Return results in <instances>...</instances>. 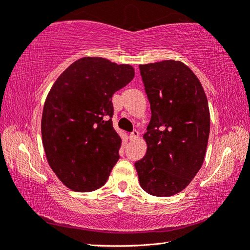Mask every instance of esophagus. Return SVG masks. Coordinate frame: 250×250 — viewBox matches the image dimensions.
Masks as SVG:
<instances>
[{
  "mask_svg": "<svg viewBox=\"0 0 250 250\" xmlns=\"http://www.w3.org/2000/svg\"><path fill=\"white\" fill-rule=\"evenodd\" d=\"M139 137V132L137 130H134V131H132V132L130 133V135H129V139L131 141H133V140H135V139H137Z\"/></svg>",
  "mask_w": 250,
  "mask_h": 250,
  "instance_id": "esophagus-1",
  "label": "esophagus"
}]
</instances>
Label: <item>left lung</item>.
<instances>
[{"label":"left lung","mask_w":250,"mask_h":250,"mask_svg":"<svg viewBox=\"0 0 250 250\" xmlns=\"http://www.w3.org/2000/svg\"><path fill=\"white\" fill-rule=\"evenodd\" d=\"M151 120L147 149L134 163L141 188L154 196L180 193L200 171L209 135V109L202 83L182 62L140 65Z\"/></svg>","instance_id":"left-lung-1"}]
</instances>
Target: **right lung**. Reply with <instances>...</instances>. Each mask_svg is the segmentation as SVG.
<instances>
[{"label": "right lung", "instance_id": "1", "mask_svg": "<svg viewBox=\"0 0 250 250\" xmlns=\"http://www.w3.org/2000/svg\"><path fill=\"white\" fill-rule=\"evenodd\" d=\"M133 77L130 65L83 57L50 88L42 138L49 167L68 188L91 192L107 182L121 146L112 125V96Z\"/></svg>", "mask_w": 250, "mask_h": 250}]
</instances>
